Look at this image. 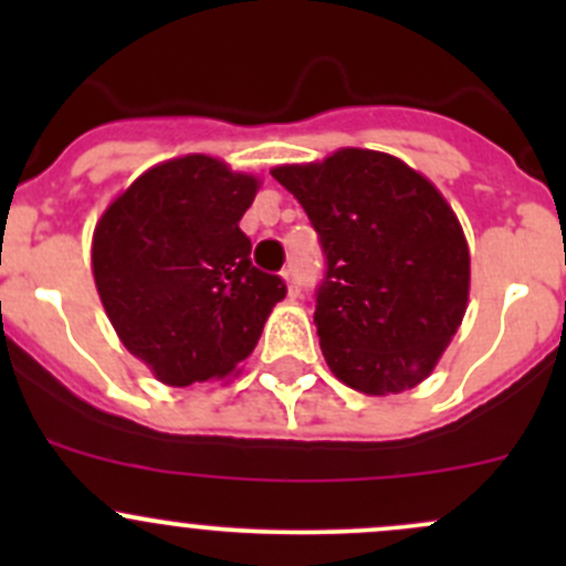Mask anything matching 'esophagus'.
I'll list each match as a JSON object with an SVG mask.
<instances>
[{
  "label": "esophagus",
  "instance_id": "obj_1",
  "mask_svg": "<svg viewBox=\"0 0 566 566\" xmlns=\"http://www.w3.org/2000/svg\"><path fill=\"white\" fill-rule=\"evenodd\" d=\"M282 276H284V282H287V290H290V295H301V273H298V268L295 265H287L282 271Z\"/></svg>",
  "mask_w": 566,
  "mask_h": 566
}]
</instances>
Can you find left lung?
<instances>
[{
	"mask_svg": "<svg viewBox=\"0 0 566 566\" xmlns=\"http://www.w3.org/2000/svg\"><path fill=\"white\" fill-rule=\"evenodd\" d=\"M317 232L325 273L315 325L331 373L350 389H413L458 334L471 256L458 216L427 177L375 150L271 172Z\"/></svg>",
	"mask_w": 566,
	"mask_h": 566,
	"instance_id": "obj_1",
	"label": "left lung"
}]
</instances>
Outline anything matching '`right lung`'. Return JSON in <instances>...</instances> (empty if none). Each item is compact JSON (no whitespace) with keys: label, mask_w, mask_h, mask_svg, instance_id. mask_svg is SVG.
Segmentation results:
<instances>
[{"label":"right lung","mask_w":566,"mask_h":566,"mask_svg":"<svg viewBox=\"0 0 566 566\" xmlns=\"http://www.w3.org/2000/svg\"><path fill=\"white\" fill-rule=\"evenodd\" d=\"M256 180L210 156L147 169L101 216L95 287L114 331L169 386L230 375L251 356L268 315L287 295L251 265L238 227Z\"/></svg>","instance_id":"1"}]
</instances>
